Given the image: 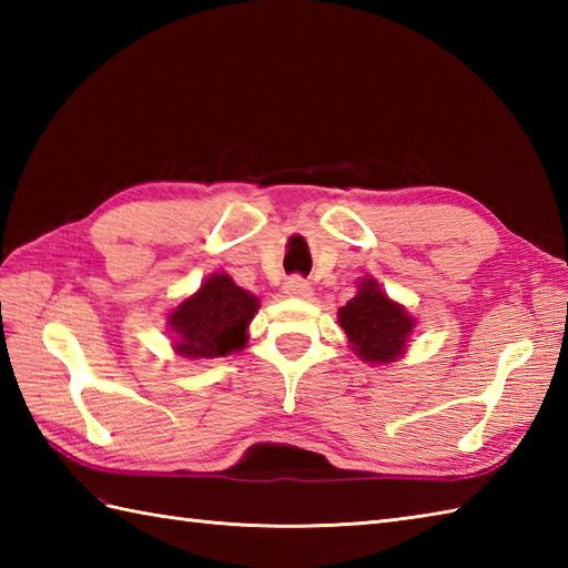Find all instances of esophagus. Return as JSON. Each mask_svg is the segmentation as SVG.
<instances>
[{
  "label": "esophagus",
  "instance_id": "obj_1",
  "mask_svg": "<svg viewBox=\"0 0 568 568\" xmlns=\"http://www.w3.org/2000/svg\"><path fill=\"white\" fill-rule=\"evenodd\" d=\"M283 291H285V295H291V297H310L312 295V285L305 281L303 275H291L285 281Z\"/></svg>",
  "mask_w": 568,
  "mask_h": 568
}]
</instances>
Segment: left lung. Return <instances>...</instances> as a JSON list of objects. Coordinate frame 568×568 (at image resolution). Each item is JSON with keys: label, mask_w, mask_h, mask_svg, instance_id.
Returning a JSON list of instances; mask_svg holds the SVG:
<instances>
[{"label": "left lung", "mask_w": 568, "mask_h": 568, "mask_svg": "<svg viewBox=\"0 0 568 568\" xmlns=\"http://www.w3.org/2000/svg\"><path fill=\"white\" fill-rule=\"evenodd\" d=\"M339 324L354 352L371 364H390L400 356L415 327L405 307L385 297L376 281L361 283L358 295L339 310Z\"/></svg>", "instance_id": "left-lung-1"}]
</instances>
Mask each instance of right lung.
Wrapping results in <instances>:
<instances>
[{"label":"right lung","instance_id":"1","mask_svg":"<svg viewBox=\"0 0 568 568\" xmlns=\"http://www.w3.org/2000/svg\"><path fill=\"white\" fill-rule=\"evenodd\" d=\"M258 300L224 273L202 283L200 293L180 303L168 317L175 334V352L185 358H216L246 344V327Z\"/></svg>","mask_w":568,"mask_h":568}]
</instances>
